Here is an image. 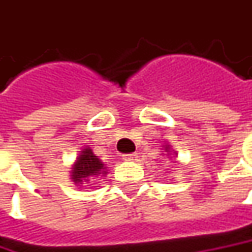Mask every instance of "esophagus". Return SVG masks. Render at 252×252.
I'll return each instance as SVG.
<instances>
[{
	"mask_svg": "<svg viewBox=\"0 0 252 252\" xmlns=\"http://www.w3.org/2000/svg\"><path fill=\"white\" fill-rule=\"evenodd\" d=\"M136 158H138L136 153H129V155H124V156H123V159L126 161H134L136 160Z\"/></svg>",
	"mask_w": 252,
	"mask_h": 252,
	"instance_id": "obj_1",
	"label": "esophagus"
}]
</instances>
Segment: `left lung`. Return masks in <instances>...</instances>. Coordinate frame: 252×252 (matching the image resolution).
I'll return each mask as SVG.
<instances>
[{"label":"left lung","instance_id":"obj_1","mask_svg":"<svg viewBox=\"0 0 252 252\" xmlns=\"http://www.w3.org/2000/svg\"><path fill=\"white\" fill-rule=\"evenodd\" d=\"M161 151L167 153V156H169L170 159H171V156H173L174 159H176V156H177V153L174 152V151H171V146H170V145H163V149H161ZM161 155H163V153H161Z\"/></svg>","mask_w":252,"mask_h":252}]
</instances>
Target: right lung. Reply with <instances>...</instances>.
Returning a JSON list of instances; mask_svg holds the SVG:
<instances>
[{"instance_id":"1","label":"right lung","mask_w":252,"mask_h":252,"mask_svg":"<svg viewBox=\"0 0 252 252\" xmlns=\"http://www.w3.org/2000/svg\"><path fill=\"white\" fill-rule=\"evenodd\" d=\"M107 173L109 170L106 164L93 153L89 146H85L71 167L69 178L75 183V186H79L83 183H89L92 178L106 177Z\"/></svg>"}]
</instances>
